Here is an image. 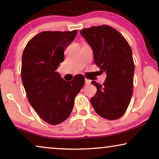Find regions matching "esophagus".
<instances>
[{"mask_svg":"<svg viewBox=\"0 0 159 159\" xmlns=\"http://www.w3.org/2000/svg\"><path fill=\"white\" fill-rule=\"evenodd\" d=\"M84 82H85L86 84H90V82H91V80H89V79H85V80H84Z\"/></svg>","mask_w":159,"mask_h":159,"instance_id":"1","label":"esophagus"}]
</instances>
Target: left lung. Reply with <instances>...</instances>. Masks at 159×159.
<instances>
[{"label": "left lung", "instance_id": "8db88e82", "mask_svg": "<svg viewBox=\"0 0 159 159\" xmlns=\"http://www.w3.org/2000/svg\"><path fill=\"white\" fill-rule=\"evenodd\" d=\"M80 34L93 49L95 64L106 73L103 85L91 82L97 88L91 104L104 119L120 118L133 93L134 65L131 48L120 32L107 25L83 29Z\"/></svg>", "mask_w": 159, "mask_h": 159}]
</instances>
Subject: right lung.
<instances>
[{
    "mask_svg": "<svg viewBox=\"0 0 159 159\" xmlns=\"http://www.w3.org/2000/svg\"><path fill=\"white\" fill-rule=\"evenodd\" d=\"M77 34V30L42 32L28 42L22 54L21 80L28 101L38 116L52 125L70 116L75 98L84 83L82 75L68 82L56 71Z\"/></svg>",
    "mask_w": 159,
    "mask_h": 159,
    "instance_id": "obj_1",
    "label": "right lung"
}]
</instances>
